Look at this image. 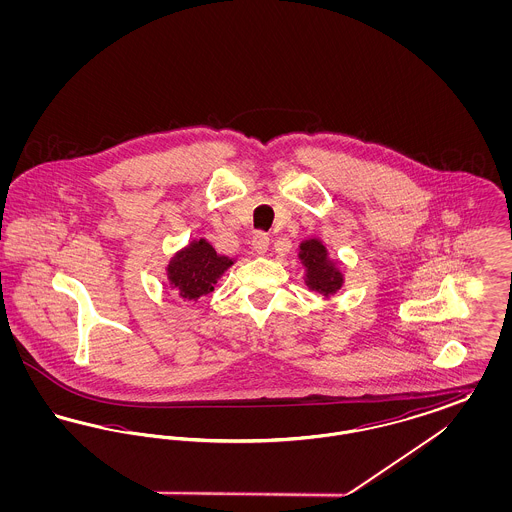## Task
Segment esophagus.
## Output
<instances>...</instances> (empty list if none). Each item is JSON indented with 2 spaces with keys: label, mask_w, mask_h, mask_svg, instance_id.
Wrapping results in <instances>:
<instances>
[{
  "label": "esophagus",
  "mask_w": 512,
  "mask_h": 512,
  "mask_svg": "<svg viewBox=\"0 0 512 512\" xmlns=\"http://www.w3.org/2000/svg\"><path fill=\"white\" fill-rule=\"evenodd\" d=\"M251 245H253V249H255L257 255H265L268 251V247H270V238H268V234H265V232H259V234L253 236Z\"/></svg>",
  "instance_id": "obj_1"
}]
</instances>
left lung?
Listing matches in <instances>:
<instances>
[{
  "instance_id": "obj_1",
  "label": "left lung",
  "mask_w": 512,
  "mask_h": 512,
  "mask_svg": "<svg viewBox=\"0 0 512 512\" xmlns=\"http://www.w3.org/2000/svg\"><path fill=\"white\" fill-rule=\"evenodd\" d=\"M299 261L305 268V284L322 297H332L345 284L340 261L330 257L328 247L320 238H309L299 244Z\"/></svg>"
}]
</instances>
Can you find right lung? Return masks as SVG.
I'll list each match as a JSON object with an SVG mask.
<instances>
[{
    "mask_svg": "<svg viewBox=\"0 0 512 512\" xmlns=\"http://www.w3.org/2000/svg\"><path fill=\"white\" fill-rule=\"evenodd\" d=\"M234 263L236 259L220 255L205 238H199L176 251L165 270L167 280L178 297L184 301H197L215 290L222 274Z\"/></svg>",
    "mask_w": 512,
    "mask_h": 512,
    "instance_id": "1",
    "label": "right lung"
}]
</instances>
